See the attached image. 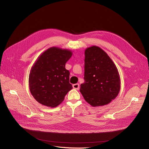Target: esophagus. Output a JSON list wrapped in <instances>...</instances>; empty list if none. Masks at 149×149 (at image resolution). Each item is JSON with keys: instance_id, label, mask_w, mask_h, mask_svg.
<instances>
[{"instance_id": "34e87169", "label": "esophagus", "mask_w": 149, "mask_h": 149, "mask_svg": "<svg viewBox=\"0 0 149 149\" xmlns=\"http://www.w3.org/2000/svg\"><path fill=\"white\" fill-rule=\"evenodd\" d=\"M72 87H73V88H74V89H76V90H79V84H78V83L73 84V85H72Z\"/></svg>"}]
</instances>
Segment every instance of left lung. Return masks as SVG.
<instances>
[{"label": "left lung", "mask_w": 149, "mask_h": 149, "mask_svg": "<svg viewBox=\"0 0 149 149\" xmlns=\"http://www.w3.org/2000/svg\"><path fill=\"white\" fill-rule=\"evenodd\" d=\"M84 83L80 92L93 107L104 106L115 99L119 92L120 81L116 65L98 46L85 50Z\"/></svg>", "instance_id": "8db88e82"}]
</instances>
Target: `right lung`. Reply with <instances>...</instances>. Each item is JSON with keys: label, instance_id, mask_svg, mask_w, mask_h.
<instances>
[{"label": "right lung", "instance_id": "add662e5", "mask_svg": "<svg viewBox=\"0 0 149 149\" xmlns=\"http://www.w3.org/2000/svg\"><path fill=\"white\" fill-rule=\"evenodd\" d=\"M72 55L70 50L52 47L38 58L31 69L29 83L30 92L38 103L56 107L72 88L70 71L65 68Z\"/></svg>", "mask_w": 149, "mask_h": 149}]
</instances>
